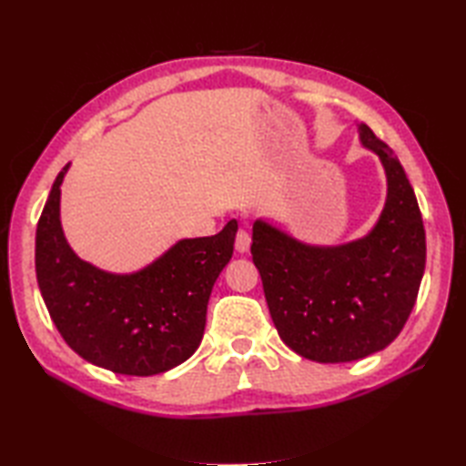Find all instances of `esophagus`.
I'll list each match as a JSON object with an SVG mask.
<instances>
[{
  "mask_svg": "<svg viewBox=\"0 0 466 466\" xmlns=\"http://www.w3.org/2000/svg\"><path fill=\"white\" fill-rule=\"evenodd\" d=\"M250 244H252L250 232L246 230V228H240L238 234H236V250H238V252H248Z\"/></svg>",
  "mask_w": 466,
  "mask_h": 466,
  "instance_id": "1",
  "label": "esophagus"
}]
</instances>
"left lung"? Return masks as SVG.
Segmentation results:
<instances>
[{
	"label": "left lung",
	"mask_w": 466,
	"mask_h": 466,
	"mask_svg": "<svg viewBox=\"0 0 466 466\" xmlns=\"http://www.w3.org/2000/svg\"><path fill=\"white\" fill-rule=\"evenodd\" d=\"M360 142L389 180L380 220L364 238L320 248L256 220L252 260L284 344L316 362H350L386 349L407 324L427 264L420 208L399 157L366 124Z\"/></svg>",
	"instance_id": "obj_1"
}]
</instances>
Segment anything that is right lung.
<instances>
[{"instance_id":"add662e5","label":"right lung","mask_w":466,"mask_h":466,"mask_svg":"<svg viewBox=\"0 0 466 466\" xmlns=\"http://www.w3.org/2000/svg\"><path fill=\"white\" fill-rule=\"evenodd\" d=\"M57 174L35 232V274L47 312L69 349L117 374L152 376L190 359L202 342L212 286L234 254L238 224L180 240L136 274L77 258L59 224Z\"/></svg>"}]
</instances>
